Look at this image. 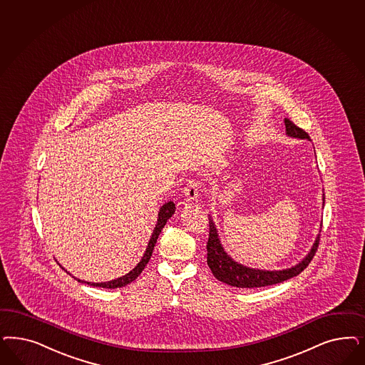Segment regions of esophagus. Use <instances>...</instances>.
<instances>
[{
  "mask_svg": "<svg viewBox=\"0 0 365 365\" xmlns=\"http://www.w3.org/2000/svg\"><path fill=\"white\" fill-rule=\"evenodd\" d=\"M199 190H200V181H197L196 178H190L188 184H187V187L184 189L187 200H196L199 197Z\"/></svg>",
  "mask_w": 365,
  "mask_h": 365,
  "instance_id": "34e87169",
  "label": "esophagus"
}]
</instances>
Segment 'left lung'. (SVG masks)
<instances>
[{
    "label": "left lung",
    "instance_id": "obj_1",
    "mask_svg": "<svg viewBox=\"0 0 365 365\" xmlns=\"http://www.w3.org/2000/svg\"><path fill=\"white\" fill-rule=\"evenodd\" d=\"M284 126H286V131L289 135L295 137V138L310 140V137L305 130L298 128L294 122L290 120L289 118H284ZM318 245H319V236L312 248L310 254L299 264H297L292 269L282 271L248 269V267H245V266L234 262L224 252L220 240L217 237L216 228L211 220L210 222V236H208V243H207V263L211 269L212 274L215 275V278L230 284V286H234V287H264V286L287 281L305 270L306 267L309 266V263L312 262V259L314 258Z\"/></svg>",
    "mask_w": 365,
    "mask_h": 365
}]
</instances>
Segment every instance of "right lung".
<instances>
[{
	"label": "right lung",
	"instance_id": "1",
	"mask_svg": "<svg viewBox=\"0 0 365 365\" xmlns=\"http://www.w3.org/2000/svg\"><path fill=\"white\" fill-rule=\"evenodd\" d=\"M175 211H176V205H175L172 201L166 202V204H164V205L161 207L160 213H158V220H157L155 228H154L153 235H152V239H150V242H149V245H148V248H146V251H145V254H143V257H142V260L133 270L130 271L129 274H126V275H123V277H120V278H118V279H114V281H110V282L86 283H88V284H91V286H96V287H103V289H117V287H123V286L129 284V283L133 282V281H135V279L138 278V275L141 274L142 270L145 269V266L148 264L150 257H152L154 246H155V243H157V239H158V235H160L161 230L164 228L166 222L172 217V215L175 213ZM78 281L81 282V279H78Z\"/></svg>",
	"mask_w": 365,
	"mask_h": 365
}]
</instances>
